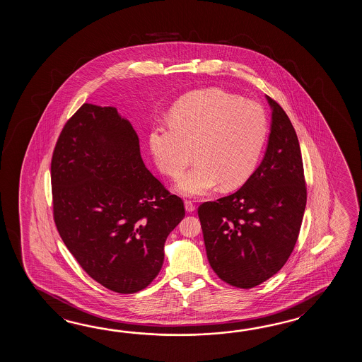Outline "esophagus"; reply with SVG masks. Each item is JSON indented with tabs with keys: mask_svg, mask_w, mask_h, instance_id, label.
Instances as JSON below:
<instances>
[{
	"mask_svg": "<svg viewBox=\"0 0 362 362\" xmlns=\"http://www.w3.org/2000/svg\"><path fill=\"white\" fill-rule=\"evenodd\" d=\"M185 209L187 212H194L195 211V204L192 203V200H185Z\"/></svg>",
	"mask_w": 362,
	"mask_h": 362,
	"instance_id": "obj_1",
	"label": "esophagus"
}]
</instances>
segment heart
<instances>
[{
    "instance_id": "heart-1",
    "label": "heart",
    "mask_w": 362,
    "mask_h": 362,
    "mask_svg": "<svg viewBox=\"0 0 362 362\" xmlns=\"http://www.w3.org/2000/svg\"><path fill=\"white\" fill-rule=\"evenodd\" d=\"M268 136V117L254 100L223 89L184 97L172 110L170 125L155 127L148 144L158 168L178 178L194 159L197 165L180 178L186 197L230 190L246 182L260 160Z\"/></svg>"
}]
</instances>
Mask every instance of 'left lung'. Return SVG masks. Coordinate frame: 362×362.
<instances>
[{
    "label": "left lung",
    "mask_w": 362,
    "mask_h": 362,
    "mask_svg": "<svg viewBox=\"0 0 362 362\" xmlns=\"http://www.w3.org/2000/svg\"><path fill=\"white\" fill-rule=\"evenodd\" d=\"M272 107L268 147L238 192L198 208L208 262L223 282L252 288L285 265L307 204L300 145L285 110Z\"/></svg>",
    "instance_id": "1"
}]
</instances>
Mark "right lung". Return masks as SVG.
<instances>
[{
  "label": "right lung",
  "instance_id": "right-lung-1",
  "mask_svg": "<svg viewBox=\"0 0 362 362\" xmlns=\"http://www.w3.org/2000/svg\"><path fill=\"white\" fill-rule=\"evenodd\" d=\"M55 226L80 267L108 290H144L162 269L184 202L145 167L132 124L115 107L84 103L52 158Z\"/></svg>",
  "mask_w": 362,
  "mask_h": 362
}]
</instances>
